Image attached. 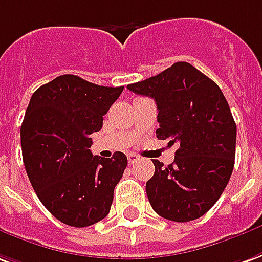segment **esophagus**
I'll return each mask as SVG.
<instances>
[{
	"label": "esophagus",
	"instance_id": "obj_1",
	"mask_svg": "<svg viewBox=\"0 0 262 262\" xmlns=\"http://www.w3.org/2000/svg\"><path fill=\"white\" fill-rule=\"evenodd\" d=\"M127 160H129L130 164H133V163H136L140 160V156H137L135 153H129V155H127Z\"/></svg>",
	"mask_w": 262,
	"mask_h": 262
}]
</instances>
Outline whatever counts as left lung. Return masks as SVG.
<instances>
[{"label":"left lung","instance_id":"obj_1","mask_svg":"<svg viewBox=\"0 0 262 262\" xmlns=\"http://www.w3.org/2000/svg\"><path fill=\"white\" fill-rule=\"evenodd\" d=\"M127 89L155 99L157 139L177 146L167 167L153 162L155 174L146 183L153 210L177 223L204 215L223 194L235 159L237 126L221 89L187 62Z\"/></svg>","mask_w":262,"mask_h":262}]
</instances>
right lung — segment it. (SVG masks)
<instances>
[{
    "label": "right lung",
    "mask_w": 262,
    "mask_h": 262,
    "mask_svg": "<svg viewBox=\"0 0 262 262\" xmlns=\"http://www.w3.org/2000/svg\"><path fill=\"white\" fill-rule=\"evenodd\" d=\"M122 91L61 75L29 100L21 126L25 170L38 199L63 224L92 226L109 214L127 157L116 151L105 159L89 149Z\"/></svg>",
    "instance_id": "1"
}]
</instances>
